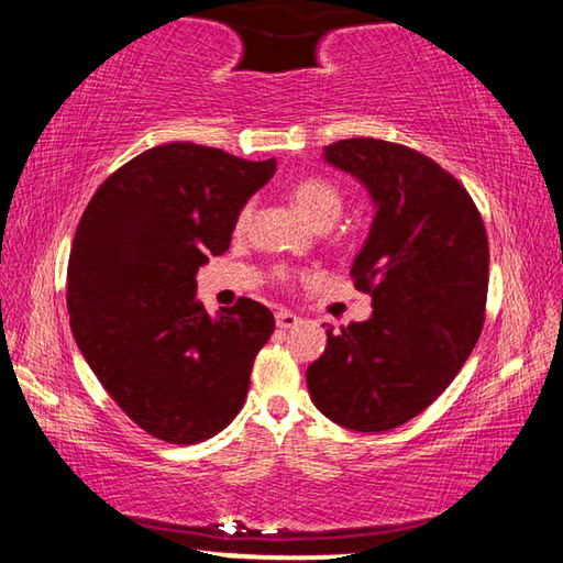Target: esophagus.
Here are the masks:
<instances>
[{
    "label": "esophagus",
    "mask_w": 563,
    "mask_h": 563,
    "mask_svg": "<svg viewBox=\"0 0 563 563\" xmlns=\"http://www.w3.org/2000/svg\"><path fill=\"white\" fill-rule=\"evenodd\" d=\"M275 325H278L280 330H290L295 325H300V318L292 316V312H288V310H278L275 312Z\"/></svg>",
    "instance_id": "1"
}]
</instances>
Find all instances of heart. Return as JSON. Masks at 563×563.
Wrapping results in <instances>:
<instances>
[{
    "instance_id": "1",
    "label": "heart",
    "mask_w": 563,
    "mask_h": 563,
    "mask_svg": "<svg viewBox=\"0 0 563 563\" xmlns=\"http://www.w3.org/2000/svg\"><path fill=\"white\" fill-rule=\"evenodd\" d=\"M292 203L298 206V211L308 218L312 225L328 228L342 216L345 196H342V190L335 184H330L325 178H302L292 186ZM251 216H253V208L243 206L235 221L238 231H245L247 223H251ZM278 280L285 285V288H290L295 283V275L280 273Z\"/></svg>"
}]
</instances>
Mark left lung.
I'll use <instances>...</instances> for the list:
<instances>
[{
	"mask_svg": "<svg viewBox=\"0 0 563 563\" xmlns=\"http://www.w3.org/2000/svg\"><path fill=\"white\" fill-rule=\"evenodd\" d=\"M325 161L369 188L377 216L352 283L373 318L350 322L308 367L316 407L355 432L409 422L472 355L487 318L489 241L466 188L430 156L383 139H342Z\"/></svg>",
	"mask_w": 563,
	"mask_h": 563,
	"instance_id": "left-lung-1",
	"label": "left lung"
}]
</instances>
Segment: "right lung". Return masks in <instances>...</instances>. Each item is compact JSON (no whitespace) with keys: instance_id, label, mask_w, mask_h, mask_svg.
I'll return each mask as SVG.
<instances>
[{"instance_id":"obj_1","label":"right lung","mask_w":563,"mask_h":563,"mask_svg":"<svg viewBox=\"0 0 563 563\" xmlns=\"http://www.w3.org/2000/svg\"><path fill=\"white\" fill-rule=\"evenodd\" d=\"M275 161L174 141L113 170L76 225L66 308L84 360L133 424L168 444L225 430L275 330L251 298L211 318L196 273L221 255Z\"/></svg>"}]
</instances>
